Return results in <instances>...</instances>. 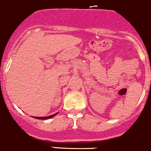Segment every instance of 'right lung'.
Returning a JSON list of instances; mask_svg holds the SVG:
<instances>
[{"instance_id": "add662e5", "label": "right lung", "mask_w": 151, "mask_h": 151, "mask_svg": "<svg viewBox=\"0 0 151 151\" xmlns=\"http://www.w3.org/2000/svg\"><path fill=\"white\" fill-rule=\"evenodd\" d=\"M56 114H57V113H56V114H54L53 115H51V116H45V117H39V116H32V117L35 119H50V118L54 117V116H56Z\"/></svg>"}]
</instances>
